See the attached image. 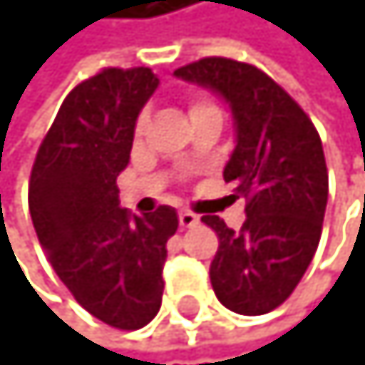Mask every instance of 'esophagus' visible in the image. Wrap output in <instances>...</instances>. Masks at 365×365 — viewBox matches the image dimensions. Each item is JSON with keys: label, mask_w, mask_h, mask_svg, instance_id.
I'll list each match as a JSON object with an SVG mask.
<instances>
[{"label": "esophagus", "mask_w": 365, "mask_h": 365, "mask_svg": "<svg viewBox=\"0 0 365 365\" xmlns=\"http://www.w3.org/2000/svg\"><path fill=\"white\" fill-rule=\"evenodd\" d=\"M178 219H180V226H182V228H194V226L198 224V215H194V212H190V210H180Z\"/></svg>", "instance_id": "34e87169"}]
</instances>
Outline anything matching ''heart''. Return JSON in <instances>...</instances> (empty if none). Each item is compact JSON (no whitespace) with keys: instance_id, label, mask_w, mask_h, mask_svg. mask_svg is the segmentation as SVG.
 Wrapping results in <instances>:
<instances>
[{"instance_id":"1","label":"heart","mask_w":365,"mask_h":365,"mask_svg":"<svg viewBox=\"0 0 365 365\" xmlns=\"http://www.w3.org/2000/svg\"><path fill=\"white\" fill-rule=\"evenodd\" d=\"M207 107H212V105L203 103V100H196V103L192 105V111H201V109H207ZM143 125H146V114H141V116H139V120H137V132H141Z\"/></svg>"}]
</instances>
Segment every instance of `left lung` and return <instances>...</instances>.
<instances>
[{
    "instance_id": "8db88e82",
    "label": "left lung",
    "mask_w": 365,
    "mask_h": 365,
    "mask_svg": "<svg viewBox=\"0 0 365 365\" xmlns=\"http://www.w3.org/2000/svg\"><path fill=\"white\" fill-rule=\"evenodd\" d=\"M173 75L224 98L235 125L224 180L233 187L230 201H247V219L233 230L215 215L203 217L219 235L212 290L240 315L269 313L297 288L320 242L329 194L320 135L304 109L256 66L207 56Z\"/></svg>"
}]
</instances>
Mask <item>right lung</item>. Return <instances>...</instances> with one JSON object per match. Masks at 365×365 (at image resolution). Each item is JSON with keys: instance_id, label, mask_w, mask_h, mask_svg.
<instances>
[{"instance_id": "add662e5", "label": "right lung", "mask_w": 365, "mask_h": 365, "mask_svg": "<svg viewBox=\"0 0 365 365\" xmlns=\"http://www.w3.org/2000/svg\"><path fill=\"white\" fill-rule=\"evenodd\" d=\"M160 79L150 68H105L77 84L45 135L29 180L41 247L73 297L116 329H141L160 311L171 205L132 217L118 201L139 111Z\"/></svg>"}]
</instances>
